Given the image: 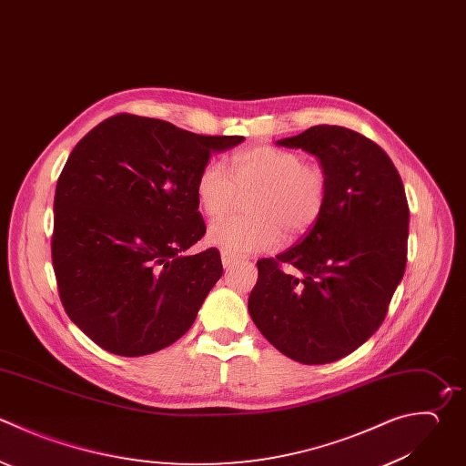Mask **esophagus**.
Returning a JSON list of instances; mask_svg holds the SVG:
<instances>
[{"mask_svg": "<svg viewBox=\"0 0 466 466\" xmlns=\"http://www.w3.org/2000/svg\"><path fill=\"white\" fill-rule=\"evenodd\" d=\"M220 257H222V264H224V268H231L235 262H238V260L242 258L240 255H237V253H231V251H226V249H222Z\"/></svg>", "mask_w": 466, "mask_h": 466, "instance_id": "1", "label": "esophagus"}]
</instances>
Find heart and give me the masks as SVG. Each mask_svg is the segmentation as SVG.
<instances>
[{
	"mask_svg": "<svg viewBox=\"0 0 466 466\" xmlns=\"http://www.w3.org/2000/svg\"><path fill=\"white\" fill-rule=\"evenodd\" d=\"M224 164L208 162L195 184L197 200L211 218L228 213L238 193L246 195V217H226L211 224L209 242L237 253L273 249L286 237L306 233L322 215L328 198V175L315 162L275 146L244 149Z\"/></svg>",
	"mask_w": 466,
	"mask_h": 466,
	"instance_id": "b5f03b06",
	"label": "heart"
}]
</instances>
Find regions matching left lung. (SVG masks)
<instances>
[{
  "mask_svg": "<svg viewBox=\"0 0 466 466\" xmlns=\"http://www.w3.org/2000/svg\"><path fill=\"white\" fill-rule=\"evenodd\" d=\"M277 144L319 158L328 198L299 244L257 262L248 309L280 353L326 364L357 350L386 317L406 268V193L390 157L351 129L315 126Z\"/></svg>",
  "mask_w": 466,
  "mask_h": 466,
  "instance_id": "1",
  "label": "left lung"
}]
</instances>
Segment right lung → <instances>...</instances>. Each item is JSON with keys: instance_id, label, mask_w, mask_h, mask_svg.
<instances>
[{"instance_id": "right-lung-1", "label": "right lung", "mask_w": 466, "mask_h": 466, "mask_svg": "<svg viewBox=\"0 0 466 466\" xmlns=\"http://www.w3.org/2000/svg\"><path fill=\"white\" fill-rule=\"evenodd\" d=\"M242 140L122 113L76 144L56 184L53 266L67 315L100 348L140 357L193 326L222 277L217 248L182 255L206 233L197 177Z\"/></svg>"}]
</instances>
